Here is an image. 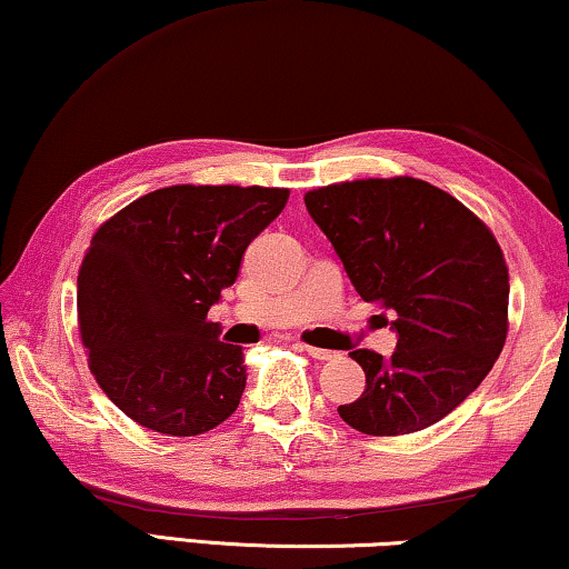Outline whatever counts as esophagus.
Listing matches in <instances>:
<instances>
[{
	"instance_id": "esophagus-1",
	"label": "esophagus",
	"mask_w": 569,
	"mask_h": 569,
	"mask_svg": "<svg viewBox=\"0 0 569 569\" xmlns=\"http://www.w3.org/2000/svg\"><path fill=\"white\" fill-rule=\"evenodd\" d=\"M300 349H305L312 359H320V361H331V359L339 357V353L331 351V349H318V346H308V343H300Z\"/></svg>"
}]
</instances>
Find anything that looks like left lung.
I'll return each instance as SVG.
<instances>
[{
	"label": "left lung",
	"instance_id": "8db88e82",
	"mask_svg": "<svg viewBox=\"0 0 569 569\" xmlns=\"http://www.w3.org/2000/svg\"><path fill=\"white\" fill-rule=\"evenodd\" d=\"M305 208L339 253L353 290L392 312V357L357 349L367 387L339 406L372 436L423 431L465 402L508 333V267L475 212L413 177L312 189Z\"/></svg>",
	"mask_w": 569,
	"mask_h": 569
}]
</instances>
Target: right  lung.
<instances>
[{"label":"right lung","mask_w":569,"mask_h":569,"mask_svg":"<svg viewBox=\"0 0 569 569\" xmlns=\"http://www.w3.org/2000/svg\"><path fill=\"white\" fill-rule=\"evenodd\" d=\"M290 189L177 184L138 197L97 230L79 269V331L107 398L151 431L197 436L233 413L243 346L208 310Z\"/></svg>","instance_id":"obj_1"}]
</instances>
